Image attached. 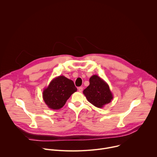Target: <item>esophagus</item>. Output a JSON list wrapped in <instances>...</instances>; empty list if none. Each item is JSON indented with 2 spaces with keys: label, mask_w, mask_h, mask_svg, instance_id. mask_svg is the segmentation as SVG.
<instances>
[{
  "label": "esophagus",
  "mask_w": 157,
  "mask_h": 157,
  "mask_svg": "<svg viewBox=\"0 0 157 157\" xmlns=\"http://www.w3.org/2000/svg\"><path fill=\"white\" fill-rule=\"evenodd\" d=\"M78 89V91H79V92H82V89H83L82 87H79Z\"/></svg>",
  "instance_id": "34e87169"
}]
</instances>
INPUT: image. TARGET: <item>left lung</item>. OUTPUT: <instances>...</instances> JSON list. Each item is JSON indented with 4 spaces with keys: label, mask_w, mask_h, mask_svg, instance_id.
Instances as JSON below:
<instances>
[{
    "label": "left lung",
    "mask_w": 157,
    "mask_h": 157,
    "mask_svg": "<svg viewBox=\"0 0 157 157\" xmlns=\"http://www.w3.org/2000/svg\"><path fill=\"white\" fill-rule=\"evenodd\" d=\"M87 101L94 106L102 108L113 99L109 85L98 75L89 79V85L83 91Z\"/></svg>",
    "instance_id": "8db88e82"
}]
</instances>
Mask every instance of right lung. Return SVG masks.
<instances>
[{
  "label": "right lung",
  "instance_id": "add662e5",
  "mask_svg": "<svg viewBox=\"0 0 157 157\" xmlns=\"http://www.w3.org/2000/svg\"><path fill=\"white\" fill-rule=\"evenodd\" d=\"M77 88L73 81L64 76L54 78L43 92V98L48 107L53 110L61 109Z\"/></svg>",
  "mask_w": 157,
  "mask_h": 157
}]
</instances>
